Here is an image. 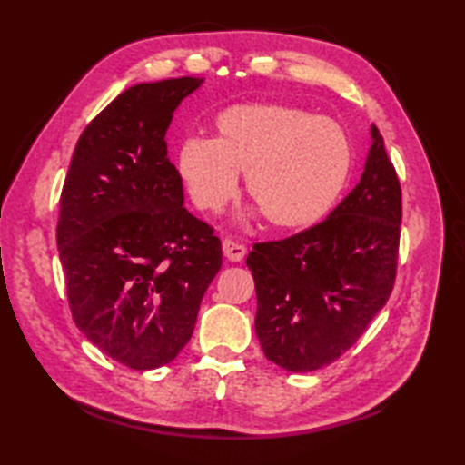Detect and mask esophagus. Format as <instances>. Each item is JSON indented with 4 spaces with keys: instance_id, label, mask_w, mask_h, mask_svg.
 <instances>
[{
    "instance_id": "1",
    "label": "esophagus",
    "mask_w": 465,
    "mask_h": 465,
    "mask_svg": "<svg viewBox=\"0 0 465 465\" xmlns=\"http://www.w3.org/2000/svg\"><path fill=\"white\" fill-rule=\"evenodd\" d=\"M222 250L227 262H242L243 255H245V248L242 243H235L232 240H223L222 242Z\"/></svg>"
}]
</instances>
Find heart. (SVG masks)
<instances>
[{
	"mask_svg": "<svg viewBox=\"0 0 465 465\" xmlns=\"http://www.w3.org/2000/svg\"><path fill=\"white\" fill-rule=\"evenodd\" d=\"M351 167V150L330 117L282 104H240L215 120V137H190L177 150V173L192 202L222 212L245 192L270 227L300 232L318 223L338 200Z\"/></svg>",
	"mask_w": 465,
	"mask_h": 465,
	"instance_id": "obj_1",
	"label": "heart"
}]
</instances>
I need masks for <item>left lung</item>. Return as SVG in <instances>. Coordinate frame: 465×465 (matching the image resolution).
<instances>
[{"label": "left lung", "instance_id": "obj_1", "mask_svg": "<svg viewBox=\"0 0 465 465\" xmlns=\"http://www.w3.org/2000/svg\"><path fill=\"white\" fill-rule=\"evenodd\" d=\"M400 223V180L371 124L361 180L343 202L310 230L255 243L245 260L265 358L288 371H313L350 350L393 290Z\"/></svg>", "mask_w": 465, "mask_h": 465}]
</instances>
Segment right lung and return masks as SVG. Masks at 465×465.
I'll return each mask as SVG.
<instances>
[{
  "label": "right lung",
  "instance_id": "right-lung-1",
  "mask_svg": "<svg viewBox=\"0 0 465 465\" xmlns=\"http://www.w3.org/2000/svg\"><path fill=\"white\" fill-rule=\"evenodd\" d=\"M202 84L175 77L117 95L77 140L59 200L74 322L132 370L175 360L222 268L220 238L183 207L165 143L175 107Z\"/></svg>",
  "mask_w": 465,
  "mask_h": 465
}]
</instances>
